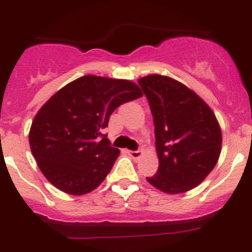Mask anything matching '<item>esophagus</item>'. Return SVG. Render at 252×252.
<instances>
[{
	"label": "esophagus",
	"instance_id": "obj_1",
	"mask_svg": "<svg viewBox=\"0 0 252 252\" xmlns=\"http://www.w3.org/2000/svg\"><path fill=\"white\" fill-rule=\"evenodd\" d=\"M141 151L140 150H135V151H128V155H130L132 159H139L140 157H141Z\"/></svg>",
	"mask_w": 252,
	"mask_h": 252
}]
</instances>
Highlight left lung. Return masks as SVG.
Masks as SVG:
<instances>
[{
  "label": "left lung",
  "instance_id": "1",
  "mask_svg": "<svg viewBox=\"0 0 252 252\" xmlns=\"http://www.w3.org/2000/svg\"><path fill=\"white\" fill-rule=\"evenodd\" d=\"M155 126L159 169L146 178L157 189L179 194L195 188L220 158L222 133L208 104L188 87L165 75L140 78Z\"/></svg>",
  "mask_w": 252,
  "mask_h": 252
}]
</instances>
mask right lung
<instances>
[{
  "label": "right lung",
  "mask_w": 252,
  "mask_h": 252,
  "mask_svg": "<svg viewBox=\"0 0 252 252\" xmlns=\"http://www.w3.org/2000/svg\"><path fill=\"white\" fill-rule=\"evenodd\" d=\"M141 95L133 82L95 75L58 91L36 113L29 133L31 153L46 179L72 195L97 188L120 155L103 135L110 116Z\"/></svg>",
  "instance_id": "add662e5"
}]
</instances>
